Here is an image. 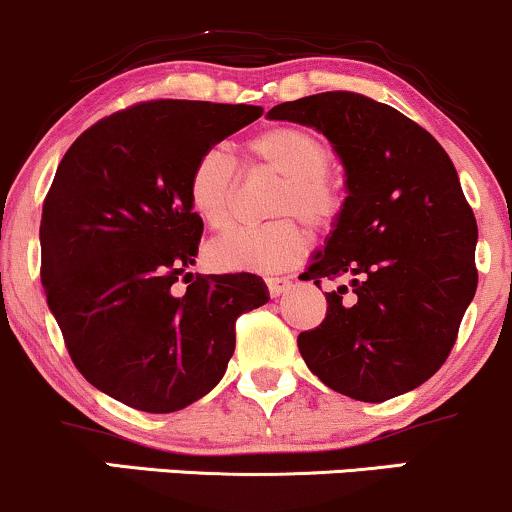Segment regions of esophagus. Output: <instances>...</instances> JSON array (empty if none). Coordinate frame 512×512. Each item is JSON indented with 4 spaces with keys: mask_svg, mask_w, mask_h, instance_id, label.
<instances>
[{
    "mask_svg": "<svg viewBox=\"0 0 512 512\" xmlns=\"http://www.w3.org/2000/svg\"><path fill=\"white\" fill-rule=\"evenodd\" d=\"M289 286H291V279H286V277H269L267 279V289H269V296H272V299L282 296Z\"/></svg>",
    "mask_w": 512,
    "mask_h": 512,
    "instance_id": "esophagus-1",
    "label": "esophagus"
}]
</instances>
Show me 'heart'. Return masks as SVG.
<instances>
[{"instance_id":"1","label":"heart","mask_w":512,"mask_h":512,"mask_svg":"<svg viewBox=\"0 0 512 512\" xmlns=\"http://www.w3.org/2000/svg\"><path fill=\"white\" fill-rule=\"evenodd\" d=\"M252 165L277 172L279 184L269 196L267 211L274 221L262 226H240L223 233L206 250L209 262L223 272H279L306 255L308 223L328 230L345 209V192L328 172L333 150L316 131L291 123L269 126L245 143ZM238 170L233 157L218 148L204 150L187 179V201L201 223L223 230L233 218Z\"/></svg>"}]
</instances>
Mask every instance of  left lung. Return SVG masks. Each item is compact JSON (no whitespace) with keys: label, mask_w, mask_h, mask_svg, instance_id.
Wrapping results in <instances>:
<instances>
[{"label":"left lung","mask_w":512,"mask_h":512,"mask_svg":"<svg viewBox=\"0 0 512 512\" xmlns=\"http://www.w3.org/2000/svg\"><path fill=\"white\" fill-rule=\"evenodd\" d=\"M267 116L323 133L347 177L345 209L301 274L345 284L325 294L323 323L299 335L303 362L357 401L413 391L445 364L479 282V228L452 160L423 126L364 94H313Z\"/></svg>","instance_id":"obj_1"}]
</instances>
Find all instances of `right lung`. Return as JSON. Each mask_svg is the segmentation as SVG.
I'll list each match as a JSON object with an SVG mask.
<instances>
[{
  "label": "right lung",
  "instance_id": "1",
  "mask_svg": "<svg viewBox=\"0 0 512 512\" xmlns=\"http://www.w3.org/2000/svg\"><path fill=\"white\" fill-rule=\"evenodd\" d=\"M260 116L247 104L143 101L94 123L60 160L41 218L48 308L84 379L136 411L206 396L233 357L235 320L269 301L257 274L187 272L204 233L187 201L192 165Z\"/></svg>",
  "mask_w": 512,
  "mask_h": 512
}]
</instances>
